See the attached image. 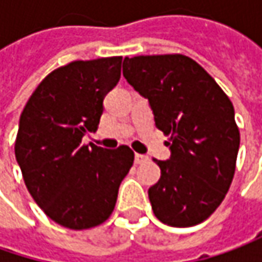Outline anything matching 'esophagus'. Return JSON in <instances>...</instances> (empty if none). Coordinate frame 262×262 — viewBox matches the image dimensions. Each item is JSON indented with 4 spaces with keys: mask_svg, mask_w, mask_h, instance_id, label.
<instances>
[{
    "mask_svg": "<svg viewBox=\"0 0 262 262\" xmlns=\"http://www.w3.org/2000/svg\"><path fill=\"white\" fill-rule=\"evenodd\" d=\"M146 161H148V157H146V155L135 154V163H136V164H142V163H146Z\"/></svg>",
    "mask_w": 262,
    "mask_h": 262,
    "instance_id": "34e87169",
    "label": "esophagus"
}]
</instances>
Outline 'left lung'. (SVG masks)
Returning <instances> with one entry per match:
<instances>
[{"label": "left lung", "instance_id": "1", "mask_svg": "<svg viewBox=\"0 0 262 262\" xmlns=\"http://www.w3.org/2000/svg\"><path fill=\"white\" fill-rule=\"evenodd\" d=\"M123 76L148 99L155 126L170 136V160H154L161 168L148 189L154 214L173 227L196 226L217 210L233 180L241 143L233 104L182 54L126 57Z\"/></svg>", "mask_w": 262, "mask_h": 262}]
</instances>
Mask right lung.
Returning <instances> with one entry per match:
<instances>
[{"mask_svg":"<svg viewBox=\"0 0 262 262\" xmlns=\"http://www.w3.org/2000/svg\"><path fill=\"white\" fill-rule=\"evenodd\" d=\"M121 57L73 61L48 74L20 116L14 152L29 193L55 223L83 230L114 210L121 180L133 165L129 146L85 145L117 85Z\"/></svg>","mask_w":262,"mask_h":262,"instance_id":"add662e5","label":"right lung"}]
</instances>
